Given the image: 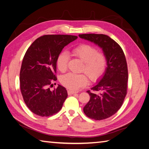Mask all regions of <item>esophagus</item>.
Instances as JSON below:
<instances>
[{
	"instance_id": "obj_1",
	"label": "esophagus",
	"mask_w": 149,
	"mask_h": 149,
	"mask_svg": "<svg viewBox=\"0 0 149 149\" xmlns=\"http://www.w3.org/2000/svg\"><path fill=\"white\" fill-rule=\"evenodd\" d=\"M76 93H78V92L73 91V90H68V94L69 95H71V94H74Z\"/></svg>"
}]
</instances>
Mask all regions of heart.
Listing matches in <instances>:
<instances>
[{"label":"heart","instance_id":"1","mask_svg":"<svg viewBox=\"0 0 149 149\" xmlns=\"http://www.w3.org/2000/svg\"><path fill=\"white\" fill-rule=\"evenodd\" d=\"M71 52L74 57L83 62L81 71L86 74L91 81H94L99 79L104 73L107 66L105 53L97 52L96 48L87 43L79 45L72 49ZM68 61V54L66 52H60L56 61L58 70L63 73L65 72ZM85 74L68 73L61 76L60 81L67 88L77 90L88 84V78Z\"/></svg>","mask_w":149,"mask_h":149}]
</instances>
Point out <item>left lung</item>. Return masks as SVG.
I'll return each instance as SVG.
<instances>
[{"label":"left lung","mask_w":149,"mask_h":149,"mask_svg":"<svg viewBox=\"0 0 149 149\" xmlns=\"http://www.w3.org/2000/svg\"><path fill=\"white\" fill-rule=\"evenodd\" d=\"M79 37L101 47L107 58V68L103 77L92 91L84 108V114L94 120H103L116 114L123 105L127 94L128 70L125 56L119 45L103 34H80ZM99 91L97 94L95 92Z\"/></svg>","instance_id":"8db88e82"}]
</instances>
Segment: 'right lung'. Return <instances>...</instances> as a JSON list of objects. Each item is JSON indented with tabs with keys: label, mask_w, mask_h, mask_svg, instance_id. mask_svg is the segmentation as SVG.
<instances>
[{
	"label": "right lung",
	"mask_w": 149,
	"mask_h": 149,
	"mask_svg": "<svg viewBox=\"0 0 149 149\" xmlns=\"http://www.w3.org/2000/svg\"><path fill=\"white\" fill-rule=\"evenodd\" d=\"M68 35H45L26 50L20 71V87L24 101L35 114L48 117L59 112L68 96L61 85L49 88L56 78V58L63 48L77 39Z\"/></svg>",
	"instance_id": "add662e5"
}]
</instances>
